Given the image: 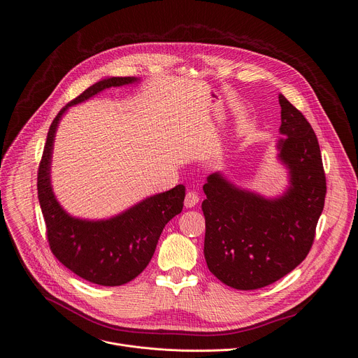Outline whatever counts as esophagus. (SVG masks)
Returning <instances> with one entry per match:
<instances>
[{
    "mask_svg": "<svg viewBox=\"0 0 358 358\" xmlns=\"http://www.w3.org/2000/svg\"><path fill=\"white\" fill-rule=\"evenodd\" d=\"M199 201H200V197H199V194L196 192V191H188L187 192V196H185V200H184V204H185V207H194V206H197L199 204Z\"/></svg>",
    "mask_w": 358,
    "mask_h": 358,
    "instance_id": "1",
    "label": "esophagus"
}]
</instances>
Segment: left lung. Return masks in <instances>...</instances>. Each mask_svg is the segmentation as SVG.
I'll return each mask as SVG.
<instances>
[{"instance_id":"left-lung-1","label":"left lung","mask_w":358,"mask_h":358,"mask_svg":"<svg viewBox=\"0 0 358 358\" xmlns=\"http://www.w3.org/2000/svg\"><path fill=\"white\" fill-rule=\"evenodd\" d=\"M280 159L289 188L267 200L240 189L215 173L203 189L207 199L204 255L208 270L237 289L266 287L294 270L311 250L327 194L318 140L301 111L282 94Z\"/></svg>"}]
</instances>
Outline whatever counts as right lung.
Segmentation results:
<instances>
[{
    "instance_id": "1",
    "label": "right lung",
    "mask_w": 358,
    "mask_h": 358,
    "mask_svg": "<svg viewBox=\"0 0 358 358\" xmlns=\"http://www.w3.org/2000/svg\"><path fill=\"white\" fill-rule=\"evenodd\" d=\"M134 81H137L134 77L101 80L62 107L51 122L38 167V200L50 250L74 274L100 285H122L134 280L148 266L166 224L182 211L185 187L178 184L110 220L73 218L61 208L51 189L52 143L59 118L69 107L88 100L106 88Z\"/></svg>"
}]
</instances>
